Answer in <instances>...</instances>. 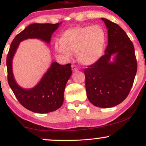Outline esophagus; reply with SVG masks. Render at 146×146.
Masks as SVG:
<instances>
[{
  "label": "esophagus",
  "mask_w": 146,
  "mask_h": 146,
  "mask_svg": "<svg viewBox=\"0 0 146 146\" xmlns=\"http://www.w3.org/2000/svg\"><path fill=\"white\" fill-rule=\"evenodd\" d=\"M71 68H72V71H73V72L78 71V70H79V68H78V66H77L76 65H74V64L72 65V66H71Z\"/></svg>",
  "instance_id": "34e87169"
}]
</instances>
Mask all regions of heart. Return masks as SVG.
<instances>
[{
	"label": "heart",
	"instance_id": "1",
	"mask_svg": "<svg viewBox=\"0 0 146 146\" xmlns=\"http://www.w3.org/2000/svg\"><path fill=\"white\" fill-rule=\"evenodd\" d=\"M61 42L55 43L57 52L71 56L78 53V60L81 64H94L102 58L106 42V34L100 26L75 27L62 34Z\"/></svg>",
	"mask_w": 146,
	"mask_h": 146
}]
</instances>
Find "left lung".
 Returning <instances> with one entry per match:
<instances>
[{"label":"left lung","mask_w":146,"mask_h":146,"mask_svg":"<svg viewBox=\"0 0 146 146\" xmlns=\"http://www.w3.org/2000/svg\"><path fill=\"white\" fill-rule=\"evenodd\" d=\"M108 29L105 54L84 69L87 98L100 108H111L127 98L135 80L137 64L135 48L123 29L102 18ZM114 56L111 61V56Z\"/></svg>","instance_id":"obj_1"}]
</instances>
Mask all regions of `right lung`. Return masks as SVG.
Returning a JSON list of instances; mask_svg holds the SVG:
<instances>
[{
    "mask_svg": "<svg viewBox=\"0 0 146 146\" xmlns=\"http://www.w3.org/2000/svg\"><path fill=\"white\" fill-rule=\"evenodd\" d=\"M62 23L56 24L29 25L14 38L7 57V80L18 102L27 109L37 113H47L56 110L62 105L64 92L72 74L71 64L61 65L56 62L32 88H23L16 83L12 70V61L20 42L29 38H37L49 44L51 35Z\"/></svg>",
    "mask_w": 146,
    "mask_h": 146,
    "instance_id": "obj_1",
    "label": "right lung"
}]
</instances>
